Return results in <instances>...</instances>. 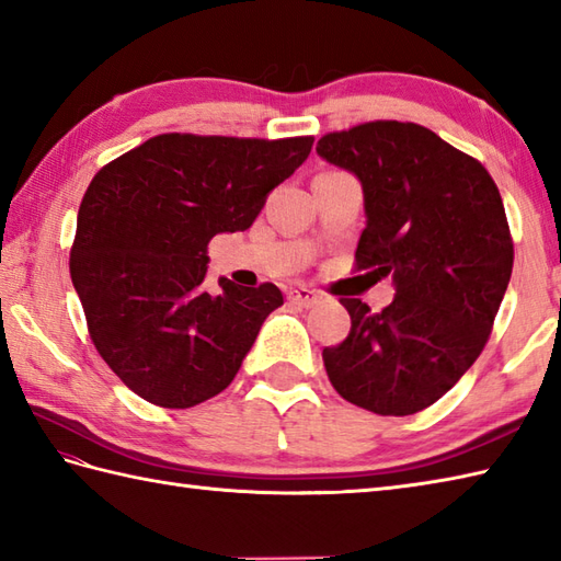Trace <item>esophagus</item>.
<instances>
[{"label":"esophagus","mask_w":561,"mask_h":561,"mask_svg":"<svg viewBox=\"0 0 561 561\" xmlns=\"http://www.w3.org/2000/svg\"><path fill=\"white\" fill-rule=\"evenodd\" d=\"M287 299L291 301V304H296V306H304V308H311V306H316L318 301H320V296L316 294V291H311V289H291L289 294H287Z\"/></svg>","instance_id":"esophagus-1"}]
</instances>
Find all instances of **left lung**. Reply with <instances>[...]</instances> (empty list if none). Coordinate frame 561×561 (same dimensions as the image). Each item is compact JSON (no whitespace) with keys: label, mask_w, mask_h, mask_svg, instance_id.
I'll list each match as a JSON object with an SVG mask.
<instances>
[{"label":"left lung","mask_w":561,"mask_h":561,"mask_svg":"<svg viewBox=\"0 0 561 561\" xmlns=\"http://www.w3.org/2000/svg\"><path fill=\"white\" fill-rule=\"evenodd\" d=\"M325 161L364 187L356 270L392 277L374 313L342 299L347 340L323 350L332 388L376 414H414L482 354L514 267L506 211L484 165L414 123L374 121L318 139Z\"/></svg>","instance_id":"8db88e82"}]
</instances>
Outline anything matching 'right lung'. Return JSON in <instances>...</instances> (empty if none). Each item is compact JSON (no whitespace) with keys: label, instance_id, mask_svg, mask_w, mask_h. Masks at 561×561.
Instances as JSON below:
<instances>
[{"label":"right lung","instance_id":"1","mask_svg":"<svg viewBox=\"0 0 561 561\" xmlns=\"http://www.w3.org/2000/svg\"><path fill=\"white\" fill-rule=\"evenodd\" d=\"M311 147L313 137L169 133L93 175L69 274L99 354L139 398L187 410L236 378L284 299L270 282L238 287L221 277L219 291H207V245L250 229Z\"/></svg>","mask_w":561,"mask_h":561}]
</instances>
